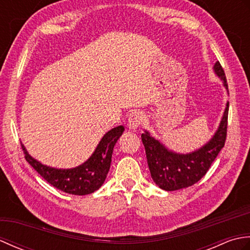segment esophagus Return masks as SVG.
Returning a JSON list of instances; mask_svg holds the SVG:
<instances>
[{
    "mask_svg": "<svg viewBox=\"0 0 250 250\" xmlns=\"http://www.w3.org/2000/svg\"><path fill=\"white\" fill-rule=\"evenodd\" d=\"M143 121V116L141 113H137V111H134V113L130 114L129 118H128V128L130 130H136L139 126L141 125Z\"/></svg>",
    "mask_w": 250,
    "mask_h": 250,
    "instance_id": "1",
    "label": "esophagus"
}]
</instances>
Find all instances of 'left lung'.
<instances>
[{
    "label": "left lung",
    "instance_id": "1",
    "mask_svg": "<svg viewBox=\"0 0 250 250\" xmlns=\"http://www.w3.org/2000/svg\"><path fill=\"white\" fill-rule=\"evenodd\" d=\"M213 70L220 81H222L227 92H229L224 68L218 61L215 63ZM229 102H227L218 129L211 139L199 149L189 153H179L168 149L162 142L145 130L142 134V141L145 147L151 178L159 188L166 191L184 189L198 183L204 176L225 146Z\"/></svg>",
    "mask_w": 250,
    "mask_h": 250
}]
</instances>
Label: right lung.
<instances>
[{
	"mask_svg": "<svg viewBox=\"0 0 250 250\" xmlns=\"http://www.w3.org/2000/svg\"><path fill=\"white\" fill-rule=\"evenodd\" d=\"M124 125L106 132L93 153L83 163L72 168H57L43 164L32 157L21 143L25 160L51 186L63 192L86 195L97 191L105 182L109 171L114 146L124 133Z\"/></svg>",
	"mask_w": 250,
	"mask_h": 250,
	"instance_id": "add662e5",
	"label": "right lung"
}]
</instances>
